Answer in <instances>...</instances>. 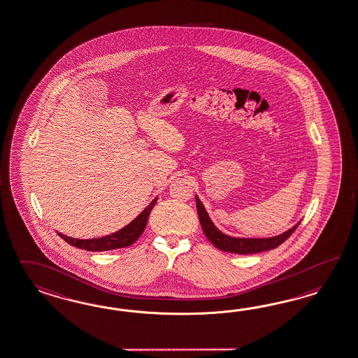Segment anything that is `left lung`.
<instances>
[{
  "instance_id": "8db88e82",
  "label": "left lung",
  "mask_w": 358,
  "mask_h": 358,
  "mask_svg": "<svg viewBox=\"0 0 358 358\" xmlns=\"http://www.w3.org/2000/svg\"><path fill=\"white\" fill-rule=\"evenodd\" d=\"M196 206H197V214H199V220L201 223L203 234L206 238H209L211 244L223 252L236 253V255H252V253H259V252H265V250L279 247L283 241L294 234V229H297V226L300 224V222H297L292 229H287L283 234L273 238H235V236L226 235L213 223L208 211L205 210V206L202 205V202L197 196H196Z\"/></svg>"
}]
</instances>
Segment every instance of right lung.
<instances>
[{
  "label": "right lung",
  "mask_w": 358,
  "mask_h": 358,
  "mask_svg": "<svg viewBox=\"0 0 358 358\" xmlns=\"http://www.w3.org/2000/svg\"><path fill=\"white\" fill-rule=\"evenodd\" d=\"M157 200H158V197L150 202L147 208L141 211L138 217L132 220L131 223H129L127 226H124L123 229H120V231L111 234V235H106V236L96 238H70V236H66V235L61 234V232H58V235L64 238L66 243H69L70 245L80 248V249H84V250H90V252H103V250L129 247L144 232V229L147 227L149 214H150V211L153 209V206L156 205Z\"/></svg>",
  "instance_id": "obj_1"
}]
</instances>
